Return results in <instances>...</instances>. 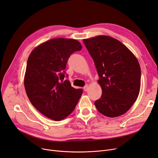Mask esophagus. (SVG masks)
Masks as SVG:
<instances>
[{"instance_id":"esophagus-1","label":"esophagus","mask_w":158,"mask_h":158,"mask_svg":"<svg viewBox=\"0 0 158 158\" xmlns=\"http://www.w3.org/2000/svg\"><path fill=\"white\" fill-rule=\"evenodd\" d=\"M83 90H84V91H85V92H87V91H88V85L85 86H84V88H83Z\"/></svg>"}]
</instances>
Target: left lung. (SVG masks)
<instances>
[{
  "label": "left lung",
  "mask_w": 158,
  "mask_h": 158,
  "mask_svg": "<svg viewBox=\"0 0 158 158\" xmlns=\"http://www.w3.org/2000/svg\"><path fill=\"white\" fill-rule=\"evenodd\" d=\"M97 70L102 88L94 102L98 110L110 118L127 112L140 90L141 68L134 55L118 40L99 35L84 39Z\"/></svg>",
  "instance_id": "1"
}]
</instances>
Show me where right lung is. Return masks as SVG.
<instances>
[{
    "label": "right lung",
    "instance_id": "add662e5",
    "mask_svg": "<svg viewBox=\"0 0 158 158\" xmlns=\"http://www.w3.org/2000/svg\"><path fill=\"white\" fill-rule=\"evenodd\" d=\"M82 46L74 39L56 38L34 49L27 61L24 87L33 106L55 121L66 118L77 105L83 89L74 88L66 73L71 55Z\"/></svg>",
    "mask_w": 158,
    "mask_h": 158
}]
</instances>
